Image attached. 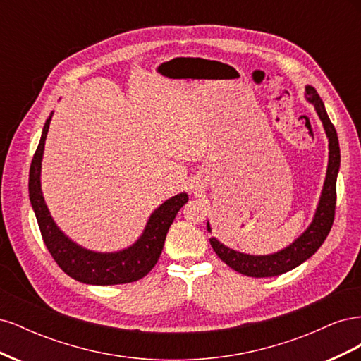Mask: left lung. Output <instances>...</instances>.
<instances>
[{
  "label": "left lung",
  "mask_w": 361,
  "mask_h": 361,
  "mask_svg": "<svg viewBox=\"0 0 361 361\" xmlns=\"http://www.w3.org/2000/svg\"><path fill=\"white\" fill-rule=\"evenodd\" d=\"M305 101L314 106V111L321 118L325 135L329 138V166H326L324 187L316 206L312 223L293 241L276 253L248 255L224 245L216 238H211V245L216 256L232 269L248 277H274L297 268L310 259L329 236L336 209V180L341 169V147H338L337 133L326 114L325 105L312 85H305ZM207 232L212 233V227L207 221Z\"/></svg>",
  "instance_id": "obj_1"
}]
</instances>
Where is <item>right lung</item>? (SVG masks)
Wrapping results in <instances>:
<instances>
[{
    "instance_id": "add662e5",
    "label": "right lung",
    "mask_w": 361,
    "mask_h": 361,
    "mask_svg": "<svg viewBox=\"0 0 361 361\" xmlns=\"http://www.w3.org/2000/svg\"><path fill=\"white\" fill-rule=\"evenodd\" d=\"M52 114L54 111L43 126L37 150L31 161L28 180L30 202L51 256L69 277L85 285H123L143 279L157 265L169 228L180 207L188 202V194L179 192L159 204L150 214L143 233L133 245L123 250L102 253L76 244L54 221L42 192V159Z\"/></svg>"
}]
</instances>
